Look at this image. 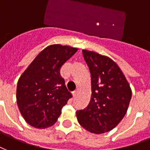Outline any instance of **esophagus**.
Segmentation results:
<instances>
[{"mask_svg":"<svg viewBox=\"0 0 150 150\" xmlns=\"http://www.w3.org/2000/svg\"><path fill=\"white\" fill-rule=\"evenodd\" d=\"M80 90L79 88H77V89H76L75 91H74V92H73V96H74V97H76V96L78 95V93H79Z\"/></svg>","mask_w":150,"mask_h":150,"instance_id":"obj_1","label":"esophagus"}]
</instances>
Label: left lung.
Instances as JSON below:
<instances>
[{"mask_svg": "<svg viewBox=\"0 0 150 150\" xmlns=\"http://www.w3.org/2000/svg\"><path fill=\"white\" fill-rule=\"evenodd\" d=\"M82 53L91 74L92 95L88 105L76 112L77 121L93 134L108 132L127 113L131 88L112 59L87 50H83Z\"/></svg>", "mask_w": 150, "mask_h": 150, "instance_id": "8db88e82", "label": "left lung"}]
</instances>
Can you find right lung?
<instances>
[{"instance_id": "add662e5", "label": "right lung", "mask_w": 150, "mask_h": 150, "mask_svg": "<svg viewBox=\"0 0 150 150\" xmlns=\"http://www.w3.org/2000/svg\"><path fill=\"white\" fill-rule=\"evenodd\" d=\"M77 50L69 46L50 45L37 55L19 78L18 108L31 127L44 129L54 124L62 108L72 97L60 69Z\"/></svg>"}]
</instances>
